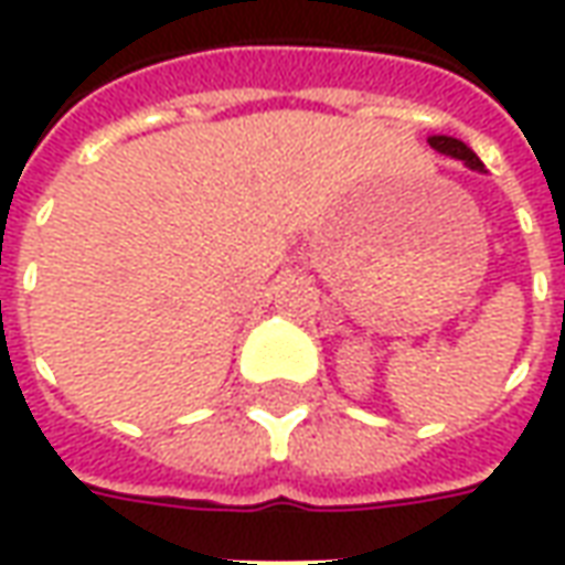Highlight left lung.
I'll list each match as a JSON object with an SVG mask.
<instances>
[{
  "label": "left lung",
  "instance_id": "1",
  "mask_svg": "<svg viewBox=\"0 0 565 565\" xmlns=\"http://www.w3.org/2000/svg\"><path fill=\"white\" fill-rule=\"evenodd\" d=\"M429 148L438 150V153H445V157H450V160H462L469 169H475V172H484V162L475 157V150L466 145V141L454 139V136H429Z\"/></svg>",
  "mask_w": 565,
  "mask_h": 565
}]
</instances>
